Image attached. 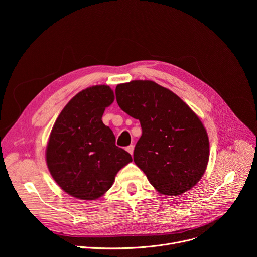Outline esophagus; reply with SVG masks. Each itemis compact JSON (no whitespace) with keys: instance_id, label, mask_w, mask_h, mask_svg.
Instances as JSON below:
<instances>
[{"instance_id":"obj_1","label":"esophagus","mask_w":257,"mask_h":257,"mask_svg":"<svg viewBox=\"0 0 257 257\" xmlns=\"http://www.w3.org/2000/svg\"><path fill=\"white\" fill-rule=\"evenodd\" d=\"M126 151L132 156L133 155V151H134V146L133 145H129V146H127L126 148Z\"/></svg>"}]
</instances>
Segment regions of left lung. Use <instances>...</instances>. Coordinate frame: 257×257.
<instances>
[{
  "label": "left lung",
  "instance_id": "8db88e82",
  "mask_svg": "<svg viewBox=\"0 0 257 257\" xmlns=\"http://www.w3.org/2000/svg\"><path fill=\"white\" fill-rule=\"evenodd\" d=\"M119 106L139 120L142 135L133 160L164 195H181L203 176L209 159L206 130L177 94L151 80L118 84Z\"/></svg>",
  "mask_w": 257,
  "mask_h": 257
}]
</instances>
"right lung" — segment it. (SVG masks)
<instances>
[{"mask_svg": "<svg viewBox=\"0 0 257 257\" xmlns=\"http://www.w3.org/2000/svg\"><path fill=\"white\" fill-rule=\"evenodd\" d=\"M114 99L107 85L83 89L65 105L53 126L47 165L57 184L73 197L97 199L112 187L117 173L132 162L101 121Z\"/></svg>", "mask_w": 257, "mask_h": 257, "instance_id": "1", "label": "right lung"}]
</instances>
